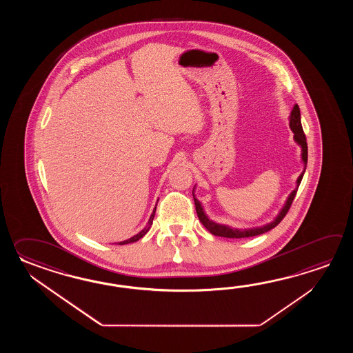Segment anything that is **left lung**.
I'll use <instances>...</instances> for the list:
<instances>
[{
  "label": "left lung",
  "instance_id": "8db88e82",
  "mask_svg": "<svg viewBox=\"0 0 353 353\" xmlns=\"http://www.w3.org/2000/svg\"><path fill=\"white\" fill-rule=\"evenodd\" d=\"M289 126H290L292 131L294 132V140L299 143L300 148H301V160H303V163H304V172H305L307 163V137H305V134H304L303 128H301L300 110L299 105H294L293 111L290 113ZM304 172L300 174L299 178L296 180V188L292 192V194L288 196L284 208L280 210L278 217L275 218L269 225H263V227H257V228H251V230H237V228H231V227H228V225H218V223L210 221V218L205 216V213H204V210H203L202 204L199 203L198 199H195L194 198L195 210H196L198 218H199V221L202 222V225H204L212 234L219 236V237H225V239H248V237H254V236H257V234H263V233L269 232L270 230H272L274 227H276V225L283 221V218L285 217L286 213L290 210L292 203H293L294 198H295L296 192H298L300 181L303 179Z\"/></svg>",
  "mask_w": 353,
  "mask_h": 353
}]
</instances>
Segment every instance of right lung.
<instances>
[{
  "label": "right lung",
  "instance_id": "1",
  "mask_svg": "<svg viewBox=\"0 0 353 353\" xmlns=\"http://www.w3.org/2000/svg\"><path fill=\"white\" fill-rule=\"evenodd\" d=\"M155 210H157V207L154 208V212H152V214H151L150 219H149V223H148V225L143 228V231L141 232L137 233L136 236H134V237H131V239H128V240L126 241H122V242H119V245H128V243H131V242H136V241L140 240V239H143V236L148 233V231L150 230L151 225H152V219H154V216H155Z\"/></svg>",
  "mask_w": 353,
  "mask_h": 353
}]
</instances>
